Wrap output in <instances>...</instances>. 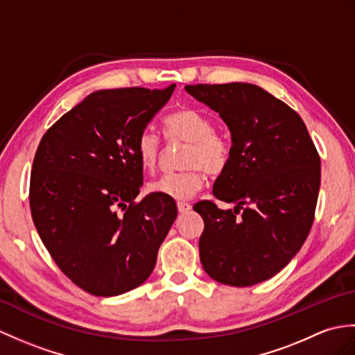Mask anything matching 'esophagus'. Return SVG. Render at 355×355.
<instances>
[{
  "label": "esophagus",
  "mask_w": 355,
  "mask_h": 355,
  "mask_svg": "<svg viewBox=\"0 0 355 355\" xmlns=\"http://www.w3.org/2000/svg\"><path fill=\"white\" fill-rule=\"evenodd\" d=\"M177 209H178V211L180 213H186V211H189L192 209V205L189 204V202H177Z\"/></svg>",
  "instance_id": "esophagus-1"
}]
</instances>
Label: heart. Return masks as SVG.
<instances>
[{
    "mask_svg": "<svg viewBox=\"0 0 355 355\" xmlns=\"http://www.w3.org/2000/svg\"><path fill=\"white\" fill-rule=\"evenodd\" d=\"M215 122L202 110L184 107L168 114L163 121L164 136L169 142H186L181 164L184 171L166 174L148 186V191L172 200L186 201L205 184V171L211 175L224 172L233 155V142L224 131L213 128ZM162 140L151 128H145L136 140L139 163L153 171L159 162Z\"/></svg>",
    "mask_w": 355,
    "mask_h": 355,
    "instance_id": "heart-1",
    "label": "heart"
}]
</instances>
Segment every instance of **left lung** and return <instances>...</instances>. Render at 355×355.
I'll list each match as a JSON object with an SVG mask.
<instances>
[{
    "mask_svg": "<svg viewBox=\"0 0 355 355\" xmlns=\"http://www.w3.org/2000/svg\"><path fill=\"white\" fill-rule=\"evenodd\" d=\"M198 101L216 110L233 140L218 177L215 201L193 205L204 219L200 259L216 282L248 287L278 274L310 233L320 186V157L306 123L289 105L255 85H191Z\"/></svg>",
    "mask_w": 355,
    "mask_h": 355,
    "instance_id": "left-lung-1",
    "label": "left lung"
}]
</instances>
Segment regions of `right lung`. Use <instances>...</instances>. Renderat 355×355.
I'll return each instance as SVG.
<instances>
[{
    "label": "right lung",
    "mask_w": 355,
    "mask_h": 355,
    "mask_svg": "<svg viewBox=\"0 0 355 355\" xmlns=\"http://www.w3.org/2000/svg\"><path fill=\"white\" fill-rule=\"evenodd\" d=\"M174 89L96 90L40 139L31 218L55 265L90 295L116 296L142 284L177 218L172 198L136 201L144 184L137 136Z\"/></svg>",
    "instance_id": "add662e5"
}]
</instances>
